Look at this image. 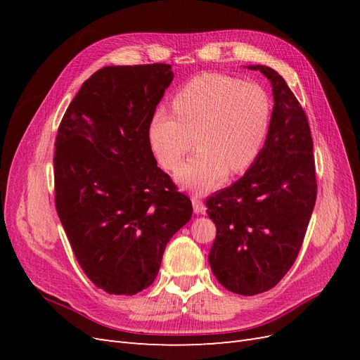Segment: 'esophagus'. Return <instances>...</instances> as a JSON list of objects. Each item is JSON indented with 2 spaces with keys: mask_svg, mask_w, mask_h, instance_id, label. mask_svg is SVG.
<instances>
[{
  "mask_svg": "<svg viewBox=\"0 0 360 360\" xmlns=\"http://www.w3.org/2000/svg\"><path fill=\"white\" fill-rule=\"evenodd\" d=\"M192 205H193V212L197 214H204L205 213V207L201 201V198L198 197V195H193L192 197Z\"/></svg>",
  "mask_w": 360,
  "mask_h": 360,
  "instance_id": "34e87169",
  "label": "esophagus"
}]
</instances>
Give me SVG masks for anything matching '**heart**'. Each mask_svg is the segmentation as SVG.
Here are the masks:
<instances>
[{
	"label": "heart",
	"mask_w": 360,
	"mask_h": 360,
	"mask_svg": "<svg viewBox=\"0 0 360 360\" xmlns=\"http://www.w3.org/2000/svg\"><path fill=\"white\" fill-rule=\"evenodd\" d=\"M172 112L151 115L147 136L158 162L176 169L192 148L198 151L177 171L181 186L209 192L225 172L248 169L264 146L271 106L267 91L234 76L204 73L195 76L174 96Z\"/></svg>",
	"instance_id": "1"
}]
</instances>
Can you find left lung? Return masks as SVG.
Segmentation results:
<instances>
[{
	"instance_id": "8db88e82",
	"label": "left lung",
	"mask_w": 360,
	"mask_h": 360,
	"mask_svg": "<svg viewBox=\"0 0 360 360\" xmlns=\"http://www.w3.org/2000/svg\"><path fill=\"white\" fill-rule=\"evenodd\" d=\"M249 69L263 73L274 90L266 143L242 179L205 201L216 225L212 271L219 284L242 296L269 291L287 275L317 198L307 114L278 72Z\"/></svg>"
}]
</instances>
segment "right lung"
I'll use <instances>...</instances> for the list:
<instances>
[{
	"instance_id": "right-lung-1",
	"label": "right lung",
	"mask_w": 360,
	"mask_h": 360,
	"mask_svg": "<svg viewBox=\"0 0 360 360\" xmlns=\"http://www.w3.org/2000/svg\"><path fill=\"white\" fill-rule=\"evenodd\" d=\"M174 78L165 63L108 66L86 79L56 141V207L93 284L134 296L153 284L192 202L148 144L151 115Z\"/></svg>"
}]
</instances>
